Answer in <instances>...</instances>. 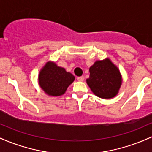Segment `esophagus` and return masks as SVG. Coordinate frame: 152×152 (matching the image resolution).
<instances>
[{
	"label": "esophagus",
	"mask_w": 152,
	"mask_h": 152,
	"mask_svg": "<svg viewBox=\"0 0 152 152\" xmlns=\"http://www.w3.org/2000/svg\"><path fill=\"white\" fill-rule=\"evenodd\" d=\"M77 80L78 81H83L84 80V77L83 76H79V77H77Z\"/></svg>",
	"instance_id": "esophagus-1"
}]
</instances>
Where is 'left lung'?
I'll return each instance as SVG.
<instances>
[{
    "instance_id": "left-lung-1",
    "label": "left lung",
    "mask_w": 152,
    "mask_h": 152,
    "mask_svg": "<svg viewBox=\"0 0 152 152\" xmlns=\"http://www.w3.org/2000/svg\"><path fill=\"white\" fill-rule=\"evenodd\" d=\"M89 72L86 83L96 96L109 99L117 95L122 84V76L118 68L109 58L96 61L89 68Z\"/></svg>"
}]
</instances>
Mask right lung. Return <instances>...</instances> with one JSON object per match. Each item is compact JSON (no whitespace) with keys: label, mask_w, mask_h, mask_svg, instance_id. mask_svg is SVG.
Wrapping results in <instances>:
<instances>
[{"label":"right lung","mask_w":152,"mask_h":152,"mask_svg":"<svg viewBox=\"0 0 152 152\" xmlns=\"http://www.w3.org/2000/svg\"><path fill=\"white\" fill-rule=\"evenodd\" d=\"M74 80V75L53 61L47 62L40 70L38 77L39 86L50 96H62Z\"/></svg>","instance_id":"right-lung-1"}]
</instances>
